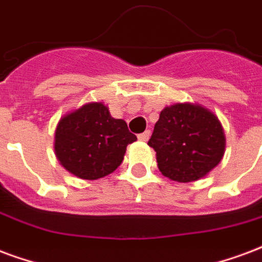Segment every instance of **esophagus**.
<instances>
[{
  "label": "esophagus",
  "mask_w": 262,
  "mask_h": 262,
  "mask_svg": "<svg viewBox=\"0 0 262 262\" xmlns=\"http://www.w3.org/2000/svg\"><path fill=\"white\" fill-rule=\"evenodd\" d=\"M149 138H150V131H149V129H146L145 133L139 134L138 135V139L139 141H142V142H146Z\"/></svg>",
  "instance_id": "1"
}]
</instances>
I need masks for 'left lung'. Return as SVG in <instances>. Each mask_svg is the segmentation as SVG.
Wrapping results in <instances>:
<instances>
[{"mask_svg":"<svg viewBox=\"0 0 262 262\" xmlns=\"http://www.w3.org/2000/svg\"><path fill=\"white\" fill-rule=\"evenodd\" d=\"M147 145L159 170L176 182L203 178L225 153V134L213 112L199 103H176L161 110Z\"/></svg>","mask_w":262,"mask_h":262,"instance_id":"1","label":"left lung"}]
</instances>
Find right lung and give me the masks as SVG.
Listing matches in <instances>:
<instances>
[{"label": "right lung", "mask_w": 262, "mask_h": 262, "mask_svg": "<svg viewBox=\"0 0 262 262\" xmlns=\"http://www.w3.org/2000/svg\"><path fill=\"white\" fill-rule=\"evenodd\" d=\"M134 141L124 120L112 117L105 103L90 102L59 120L54 147L64 170L94 181L112 174Z\"/></svg>", "instance_id": "add662e5"}]
</instances>
